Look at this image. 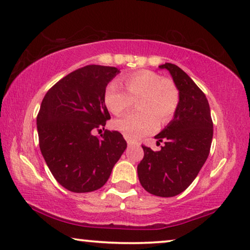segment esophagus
Returning <instances> with one entry per match:
<instances>
[{
    "label": "esophagus",
    "mask_w": 250,
    "mask_h": 250,
    "mask_svg": "<svg viewBox=\"0 0 250 250\" xmlns=\"http://www.w3.org/2000/svg\"><path fill=\"white\" fill-rule=\"evenodd\" d=\"M127 145H128L129 146H139V143L132 141V140H127Z\"/></svg>",
    "instance_id": "obj_1"
}]
</instances>
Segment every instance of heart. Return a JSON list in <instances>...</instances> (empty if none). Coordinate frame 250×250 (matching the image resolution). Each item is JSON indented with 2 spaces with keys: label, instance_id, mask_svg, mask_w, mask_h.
<instances>
[{
  "label": "heart",
  "instance_id": "obj_1",
  "mask_svg": "<svg viewBox=\"0 0 250 250\" xmlns=\"http://www.w3.org/2000/svg\"><path fill=\"white\" fill-rule=\"evenodd\" d=\"M124 90L117 83L105 86L104 100L108 110L116 116L132 107L136 100L139 111L114 122V127L129 140H139L158 128L159 122L167 124L179 107V90L169 78L160 77L155 71L141 69L122 78Z\"/></svg>",
  "mask_w": 250,
  "mask_h": 250
}]
</instances>
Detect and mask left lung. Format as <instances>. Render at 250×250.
Masks as SVG:
<instances>
[{"label": "left lung", "mask_w": 250, "mask_h": 250, "mask_svg": "<svg viewBox=\"0 0 250 250\" xmlns=\"http://www.w3.org/2000/svg\"><path fill=\"white\" fill-rule=\"evenodd\" d=\"M172 75L180 94L174 118L155 138L165 145L159 151L142 146L145 156L138 165L141 186L158 197L183 192L206 162L213 140V121L204 92L176 64L159 66Z\"/></svg>", "instance_id": "obj_1"}]
</instances>
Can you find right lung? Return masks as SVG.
I'll return each instance as SVG.
<instances>
[{
	"instance_id": "obj_1",
	"label": "right lung",
	"mask_w": 250,
	"mask_h": 250,
	"mask_svg": "<svg viewBox=\"0 0 250 250\" xmlns=\"http://www.w3.org/2000/svg\"><path fill=\"white\" fill-rule=\"evenodd\" d=\"M118 73L117 68L99 64L80 68L54 84L41 104V152L54 179L71 192L104 187L127 146L118 131L93 135L110 119L104 94Z\"/></svg>"
}]
</instances>
